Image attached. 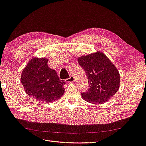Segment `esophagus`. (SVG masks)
Instances as JSON below:
<instances>
[{
    "instance_id": "34e87169",
    "label": "esophagus",
    "mask_w": 146,
    "mask_h": 146,
    "mask_svg": "<svg viewBox=\"0 0 146 146\" xmlns=\"http://www.w3.org/2000/svg\"><path fill=\"white\" fill-rule=\"evenodd\" d=\"M66 81L67 83H72L74 81V77L73 76H71L69 78H67L66 80Z\"/></svg>"
}]
</instances>
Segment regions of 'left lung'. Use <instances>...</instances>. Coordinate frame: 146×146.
<instances>
[{
  "label": "left lung",
  "mask_w": 146,
  "mask_h": 146,
  "mask_svg": "<svg viewBox=\"0 0 146 146\" xmlns=\"http://www.w3.org/2000/svg\"><path fill=\"white\" fill-rule=\"evenodd\" d=\"M78 62L86 72L90 83L89 90L81 93L85 101L103 104L119 90V72L103 53L98 52L79 57Z\"/></svg>",
  "instance_id": "8db88e82"
}]
</instances>
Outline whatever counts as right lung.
<instances>
[{"mask_svg":"<svg viewBox=\"0 0 146 146\" xmlns=\"http://www.w3.org/2000/svg\"><path fill=\"white\" fill-rule=\"evenodd\" d=\"M46 58H33L23 70L20 81L25 93L35 100L51 103L65 93L64 80L47 65Z\"/></svg>","mask_w":146,"mask_h":146,"instance_id":"obj_1","label":"right lung"}]
</instances>
